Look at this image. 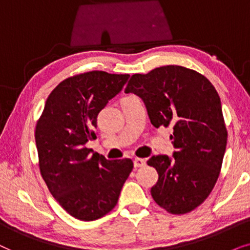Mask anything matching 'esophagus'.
Returning a JSON list of instances; mask_svg holds the SVG:
<instances>
[{
  "label": "esophagus",
  "mask_w": 250,
  "mask_h": 250,
  "mask_svg": "<svg viewBox=\"0 0 250 250\" xmlns=\"http://www.w3.org/2000/svg\"><path fill=\"white\" fill-rule=\"evenodd\" d=\"M146 165V161L144 159H139V158H136L134 160V166L135 168H141V167H144Z\"/></svg>",
  "instance_id": "obj_1"
}]
</instances>
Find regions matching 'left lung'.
Here are the masks:
<instances>
[{"label": "left lung", "instance_id": "obj_1", "mask_svg": "<svg viewBox=\"0 0 250 250\" xmlns=\"http://www.w3.org/2000/svg\"><path fill=\"white\" fill-rule=\"evenodd\" d=\"M125 92L143 99L155 128L174 125L172 158L153 155L147 161L159 174L152 198L171 214L194 210L217 182L228 142L215 86L193 69L168 65L134 74Z\"/></svg>", "mask_w": 250, "mask_h": 250}]
</instances>
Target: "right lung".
I'll list each match as a JSON object with an SVG mask.
<instances>
[{"label": "right lung", "instance_id": "obj_1", "mask_svg": "<svg viewBox=\"0 0 250 250\" xmlns=\"http://www.w3.org/2000/svg\"><path fill=\"white\" fill-rule=\"evenodd\" d=\"M128 79L103 71L71 76L51 91L36 123L42 178L58 204L80 221L111 211L134 168L130 159L111 161L85 147L96 136L98 113Z\"/></svg>", "mask_w": 250, "mask_h": 250}]
</instances>
